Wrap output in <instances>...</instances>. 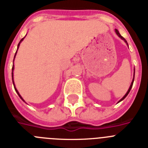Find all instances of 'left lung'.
Returning <instances> with one entry per match:
<instances>
[{
  "instance_id": "8db88e82",
  "label": "left lung",
  "mask_w": 148,
  "mask_h": 148,
  "mask_svg": "<svg viewBox=\"0 0 148 148\" xmlns=\"http://www.w3.org/2000/svg\"><path fill=\"white\" fill-rule=\"evenodd\" d=\"M115 32H116V34H117V35H118V36H119V37H120V38H121V39H122V40H123L124 41H125V42H126V43H127V42H126V39H125V38H123L122 36L120 35V33H119V32H118V30H117V29H115ZM127 44H128V43H127ZM134 77H135V74H134ZM134 77H133V80H132V84H131V85H130V89H129V90H128V91H127V92H126V95H124L123 97V98H122V99H120V101H119V102H120V101H122V100H123V99H125V98H126V96H127V95H128V94H129V92H130V90H131L132 87V85H133V82H134Z\"/></svg>"
}]
</instances>
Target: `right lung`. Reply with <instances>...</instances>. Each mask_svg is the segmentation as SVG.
<instances>
[{
  "label": "right lung",
  "mask_w": 148,
  "mask_h": 148,
  "mask_svg": "<svg viewBox=\"0 0 148 148\" xmlns=\"http://www.w3.org/2000/svg\"><path fill=\"white\" fill-rule=\"evenodd\" d=\"M23 39H24V38H22V39L21 40H20V42H19V43H18V47H19V44H20V43H21V42H22V40H23ZM18 48H17V49H18ZM16 53H17V50H16ZM16 54H15V56H16ZM15 56H14V58H15ZM13 69H14V66H13V68H12V78H13ZM13 85H14V82L13 81ZM14 88H15V90H16V91L17 94H18V96H19V97H20L21 99H22V101H24V100H23V99H22V96H21V95H19V93H18V92L17 91V89H16V87H15V86H14Z\"/></svg>",
  "instance_id": "add662e5"
}]
</instances>
